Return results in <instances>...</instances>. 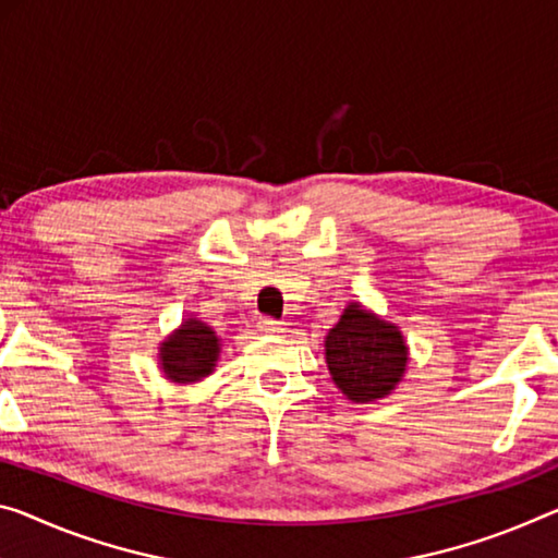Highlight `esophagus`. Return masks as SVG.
Segmentation results:
<instances>
[{
    "label": "esophagus",
    "instance_id": "esophagus-1",
    "mask_svg": "<svg viewBox=\"0 0 558 558\" xmlns=\"http://www.w3.org/2000/svg\"><path fill=\"white\" fill-rule=\"evenodd\" d=\"M259 329L264 333H281V331H284L281 322H277V319H259Z\"/></svg>",
    "mask_w": 558,
    "mask_h": 558
}]
</instances>
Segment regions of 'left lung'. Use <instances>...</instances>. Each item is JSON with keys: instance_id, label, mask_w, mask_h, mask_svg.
I'll list each match as a JSON object with an SVG mask.
<instances>
[{"instance_id": "obj_1", "label": "left lung", "mask_w": 558, "mask_h": 558, "mask_svg": "<svg viewBox=\"0 0 558 558\" xmlns=\"http://www.w3.org/2000/svg\"><path fill=\"white\" fill-rule=\"evenodd\" d=\"M331 381L354 404H372L389 397L404 379L409 347L397 324L372 308L349 302L339 322L324 337Z\"/></svg>"}]
</instances>
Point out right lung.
Listing matches in <instances>:
<instances>
[{"mask_svg": "<svg viewBox=\"0 0 558 558\" xmlns=\"http://www.w3.org/2000/svg\"><path fill=\"white\" fill-rule=\"evenodd\" d=\"M221 354V339L199 316H186L159 344V368L171 384L186 387L214 374Z\"/></svg>", "mask_w": 558, "mask_h": 558, "instance_id": "add662e5", "label": "right lung"}]
</instances>
